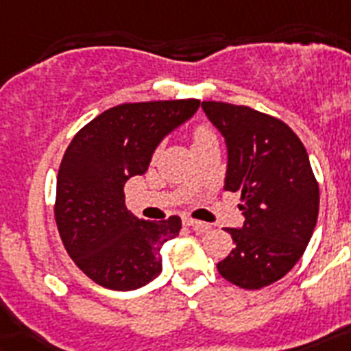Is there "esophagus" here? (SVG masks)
<instances>
[{"label": "esophagus", "instance_id": "obj_1", "mask_svg": "<svg viewBox=\"0 0 351 351\" xmlns=\"http://www.w3.org/2000/svg\"><path fill=\"white\" fill-rule=\"evenodd\" d=\"M184 223L189 225V227H193V229H195L196 232H200V234H204V232H207V230L210 229L209 223H204V221L195 220V218H191V216H185Z\"/></svg>", "mask_w": 351, "mask_h": 351}]
</instances>
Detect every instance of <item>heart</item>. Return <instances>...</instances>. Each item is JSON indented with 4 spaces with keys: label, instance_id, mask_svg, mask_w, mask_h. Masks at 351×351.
Returning <instances> with one entry per match:
<instances>
[{
    "label": "heart",
    "instance_id": "1",
    "mask_svg": "<svg viewBox=\"0 0 351 351\" xmlns=\"http://www.w3.org/2000/svg\"><path fill=\"white\" fill-rule=\"evenodd\" d=\"M215 138V133L209 130L207 126H198L193 131V144H198V142L213 141Z\"/></svg>",
    "mask_w": 351,
    "mask_h": 351
}]
</instances>
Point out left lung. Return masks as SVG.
<instances>
[{
    "mask_svg": "<svg viewBox=\"0 0 351 351\" xmlns=\"http://www.w3.org/2000/svg\"><path fill=\"white\" fill-rule=\"evenodd\" d=\"M227 146L225 191L240 193L245 221L227 229L234 249L218 263L247 290L283 278L303 256L317 223L319 185L303 142L283 121L249 106L204 101Z\"/></svg>",
    "mask_w": 351,
    "mask_h": 351,
    "instance_id": "1",
    "label": "left lung"
}]
</instances>
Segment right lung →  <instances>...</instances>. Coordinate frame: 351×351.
Masks as SVG:
<instances>
[{"label": "right lung", "instance_id": "obj_1", "mask_svg": "<svg viewBox=\"0 0 351 351\" xmlns=\"http://www.w3.org/2000/svg\"><path fill=\"white\" fill-rule=\"evenodd\" d=\"M198 108V99L121 104L70 142L57 175V229L70 258L97 285L126 292L162 272V245L178 236L182 220L135 218L124 184L146 173L158 144Z\"/></svg>", "mask_w": 351, "mask_h": 351}]
</instances>
